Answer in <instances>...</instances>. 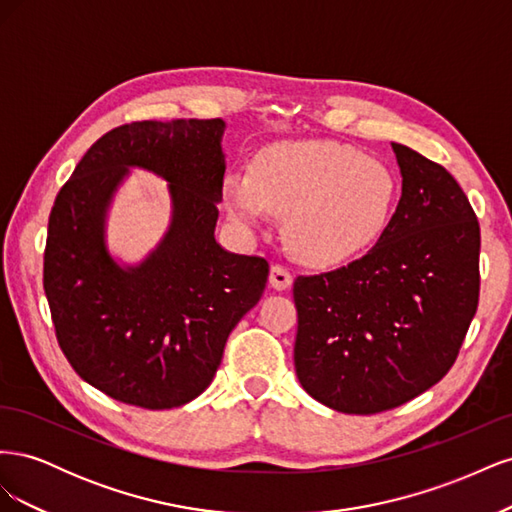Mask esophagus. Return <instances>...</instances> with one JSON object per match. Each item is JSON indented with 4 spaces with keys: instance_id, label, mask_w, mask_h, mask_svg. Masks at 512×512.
Listing matches in <instances>:
<instances>
[{
    "instance_id": "34e87169",
    "label": "esophagus",
    "mask_w": 512,
    "mask_h": 512,
    "mask_svg": "<svg viewBox=\"0 0 512 512\" xmlns=\"http://www.w3.org/2000/svg\"><path fill=\"white\" fill-rule=\"evenodd\" d=\"M269 284L275 290H288L292 286V275L286 267L282 265H273L271 267V275H269Z\"/></svg>"
}]
</instances>
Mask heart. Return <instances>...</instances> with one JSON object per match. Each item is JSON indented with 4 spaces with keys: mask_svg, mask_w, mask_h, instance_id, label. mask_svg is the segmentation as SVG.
<instances>
[{
    "mask_svg": "<svg viewBox=\"0 0 512 512\" xmlns=\"http://www.w3.org/2000/svg\"><path fill=\"white\" fill-rule=\"evenodd\" d=\"M226 207L243 224L286 218L292 254L335 267L367 254L391 226L397 179L389 166L335 143H284L226 179Z\"/></svg>",
    "mask_w": 512,
    "mask_h": 512,
    "instance_id": "1",
    "label": "heart"
}]
</instances>
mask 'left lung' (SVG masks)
Segmentation results:
<instances>
[{
  "mask_svg": "<svg viewBox=\"0 0 512 512\" xmlns=\"http://www.w3.org/2000/svg\"><path fill=\"white\" fill-rule=\"evenodd\" d=\"M401 198L389 230L348 267L294 280V369L346 414L397 408L453 367L478 307L480 226L455 177L391 143Z\"/></svg>",
  "mask_w": 512,
  "mask_h": 512,
  "instance_id": "left-lung-1",
  "label": "left lung"
}]
</instances>
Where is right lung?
Instances as JSON below:
<instances>
[{
  "instance_id": "add662e5",
  "label": "right lung",
  "mask_w": 512,
  "mask_h": 512,
  "mask_svg": "<svg viewBox=\"0 0 512 512\" xmlns=\"http://www.w3.org/2000/svg\"><path fill=\"white\" fill-rule=\"evenodd\" d=\"M224 128L222 119L126 123L89 147L55 198L44 292L57 342L76 374L123 404L168 410L196 399L265 292L269 262L215 241ZM128 167L169 181L174 218L156 251L121 268L103 232Z\"/></svg>"
}]
</instances>
